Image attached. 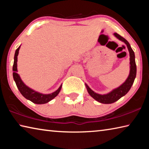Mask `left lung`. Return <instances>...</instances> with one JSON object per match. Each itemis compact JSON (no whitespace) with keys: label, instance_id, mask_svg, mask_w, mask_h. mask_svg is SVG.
Masks as SVG:
<instances>
[{"label":"left lung","instance_id":"1","mask_svg":"<svg viewBox=\"0 0 149 149\" xmlns=\"http://www.w3.org/2000/svg\"><path fill=\"white\" fill-rule=\"evenodd\" d=\"M114 35L117 39L122 41L127 45V47L130 52V74L128 75L127 79L125 81L124 83H123L120 86L113 89L112 91L107 93V94L100 95L99 94V93H95L92 89H91V88L87 84L85 85L89 94L95 100L100 103H102V104H111V103L115 102L118 100H119L121 97H123V96L127 94L128 91L130 90L132 85L133 84V82H134V80L136 77V73H137V66H136L135 64V53L132 50V47H131L130 43L128 42L127 40L123 38L122 36H120V35L116 33H114Z\"/></svg>","mask_w":149,"mask_h":149}]
</instances>
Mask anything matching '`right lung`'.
Here are the masks:
<instances>
[{
    "label": "right lung",
    "instance_id": "1",
    "mask_svg": "<svg viewBox=\"0 0 149 149\" xmlns=\"http://www.w3.org/2000/svg\"><path fill=\"white\" fill-rule=\"evenodd\" d=\"M20 49V46L16 49L14 54V61L13 65V77L14 80L16 83L17 89H19V92L24 97L29 100L30 101L37 104H45V103L49 102L50 100H52L58 95L60 90L62 88V85H60V87L56 91H54L50 94H42V93H39L33 89H31L29 87L22 81V80L20 77L19 75L17 74V55L19 53V50Z\"/></svg>",
    "mask_w": 149,
    "mask_h": 149
}]
</instances>
